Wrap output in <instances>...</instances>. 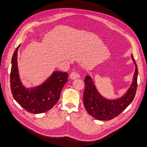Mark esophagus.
Segmentation results:
<instances>
[{
    "instance_id": "esophagus-1",
    "label": "esophagus",
    "mask_w": 147,
    "mask_h": 147,
    "mask_svg": "<svg viewBox=\"0 0 147 147\" xmlns=\"http://www.w3.org/2000/svg\"><path fill=\"white\" fill-rule=\"evenodd\" d=\"M69 77H70V79L73 80H75L77 78H79V74L78 73V72L76 71H73L70 73V75H69Z\"/></svg>"
}]
</instances>
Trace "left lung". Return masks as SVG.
<instances>
[{"label": "left lung", "mask_w": 147, "mask_h": 147, "mask_svg": "<svg viewBox=\"0 0 147 147\" xmlns=\"http://www.w3.org/2000/svg\"><path fill=\"white\" fill-rule=\"evenodd\" d=\"M132 59L135 65L133 82L127 93L119 99L108 100L103 98L97 91L90 77L86 76L83 104L87 112L92 117L99 120H110L121 114L132 102L137 89L138 71L132 55Z\"/></svg>", "instance_id": "8db88e82"}]
</instances>
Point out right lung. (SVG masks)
<instances>
[{"instance_id":"right-lung-1","label":"right lung","mask_w":147,"mask_h":147,"mask_svg":"<svg viewBox=\"0 0 147 147\" xmlns=\"http://www.w3.org/2000/svg\"><path fill=\"white\" fill-rule=\"evenodd\" d=\"M20 45L12 58L10 86L12 96L29 113L40 114L48 111L59 100L61 90L68 81V74L66 72L54 71L41 85L30 90L25 88L20 80L17 67V52Z\"/></svg>"}]
</instances>
